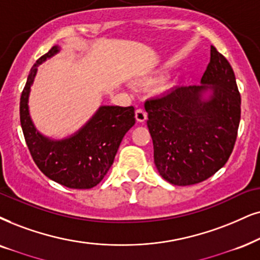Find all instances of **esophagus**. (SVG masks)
Returning a JSON list of instances; mask_svg holds the SVG:
<instances>
[{
  "instance_id": "esophagus-1",
  "label": "esophagus",
  "mask_w": 260,
  "mask_h": 260,
  "mask_svg": "<svg viewBox=\"0 0 260 260\" xmlns=\"http://www.w3.org/2000/svg\"><path fill=\"white\" fill-rule=\"evenodd\" d=\"M136 119L139 123H143L145 122L146 119H147V114L146 111L144 109H137L136 110Z\"/></svg>"
}]
</instances>
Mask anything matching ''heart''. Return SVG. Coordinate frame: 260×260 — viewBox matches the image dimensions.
Instances as JSON below:
<instances>
[{"mask_svg":"<svg viewBox=\"0 0 260 260\" xmlns=\"http://www.w3.org/2000/svg\"><path fill=\"white\" fill-rule=\"evenodd\" d=\"M163 80H164V74H157L156 77L149 79V83L150 84H157V83H160V81H163Z\"/></svg>","mask_w":260,"mask_h":260,"instance_id":"obj_1","label":"heart"}]
</instances>
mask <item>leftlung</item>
<instances>
[{"instance_id":"obj_1","label":"left lung","mask_w":260,"mask_h":260,"mask_svg":"<svg viewBox=\"0 0 260 260\" xmlns=\"http://www.w3.org/2000/svg\"><path fill=\"white\" fill-rule=\"evenodd\" d=\"M199 86H179L145 102L159 175L175 186L196 185L226 163L234 147L241 98L232 66L211 45Z\"/></svg>"}]
</instances>
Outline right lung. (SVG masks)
Returning <instances> with one entry per match:
<instances>
[{"label": "right lung", "mask_w": 260, "mask_h": 260, "mask_svg": "<svg viewBox=\"0 0 260 260\" xmlns=\"http://www.w3.org/2000/svg\"><path fill=\"white\" fill-rule=\"evenodd\" d=\"M60 50V45H54L29 71L20 98L21 128L32 158L45 176L68 188L88 189L98 185L110 169L124 134L136 123L134 108L101 106L70 137L52 139L42 134L29 115V92L38 66Z\"/></svg>", "instance_id": "right-lung-1"}]
</instances>
